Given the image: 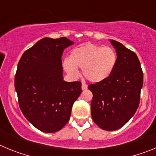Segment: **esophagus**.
<instances>
[{
	"mask_svg": "<svg viewBox=\"0 0 156 156\" xmlns=\"http://www.w3.org/2000/svg\"><path fill=\"white\" fill-rule=\"evenodd\" d=\"M81 88H82V90H86L87 88V85L85 83H82V85H81Z\"/></svg>",
	"mask_w": 156,
	"mask_h": 156,
	"instance_id": "esophagus-1",
	"label": "esophagus"
}]
</instances>
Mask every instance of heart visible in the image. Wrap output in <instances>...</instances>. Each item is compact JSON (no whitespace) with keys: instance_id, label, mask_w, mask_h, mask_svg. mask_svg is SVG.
I'll use <instances>...</instances> for the list:
<instances>
[{"instance_id":"1","label":"heart","mask_w":156,"mask_h":156,"mask_svg":"<svg viewBox=\"0 0 156 156\" xmlns=\"http://www.w3.org/2000/svg\"><path fill=\"white\" fill-rule=\"evenodd\" d=\"M116 62L117 55L113 48L87 44L72 51L62 66L71 76L76 77L79 74L77 68H81L83 75L88 80L100 83L112 75Z\"/></svg>"}]
</instances>
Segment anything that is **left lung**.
<instances>
[{
	"mask_svg": "<svg viewBox=\"0 0 156 156\" xmlns=\"http://www.w3.org/2000/svg\"><path fill=\"white\" fill-rule=\"evenodd\" d=\"M115 49L117 62L108 79L88 89L93 94L91 116L100 128L112 131L124 126L138 108L143 72L137 55L121 43L109 40Z\"/></svg>",
	"mask_w": 156,
	"mask_h": 156,
	"instance_id": "left-lung-1",
	"label": "left lung"
}]
</instances>
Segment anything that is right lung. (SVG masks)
<instances>
[{"label":"right lung","mask_w":156,"mask_h":156,"mask_svg":"<svg viewBox=\"0 0 156 156\" xmlns=\"http://www.w3.org/2000/svg\"><path fill=\"white\" fill-rule=\"evenodd\" d=\"M74 43L66 37H44L23 53L18 64L15 88L27 120L44 133H55L69 120L81 83L63 80L62 55Z\"/></svg>","instance_id":"right-lung-1"}]
</instances>
